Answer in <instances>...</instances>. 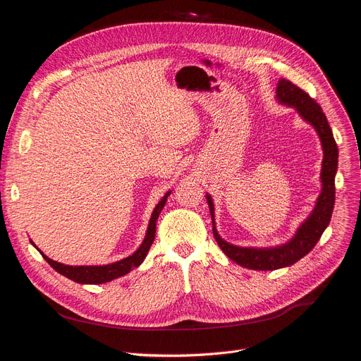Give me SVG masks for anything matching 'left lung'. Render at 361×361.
I'll return each mask as SVG.
<instances>
[{
    "label": "left lung",
    "instance_id": "left-lung-1",
    "mask_svg": "<svg viewBox=\"0 0 361 361\" xmlns=\"http://www.w3.org/2000/svg\"><path fill=\"white\" fill-rule=\"evenodd\" d=\"M277 99L283 104L293 106L298 109L300 116L313 125L317 135L321 138L324 148L322 161V192L317 198L314 209L310 217L299 227L294 238L277 247L269 249H255V247H239L223 240L216 230L214 223V204L209 195H207V202L209 207L211 220H213V235L226 255L236 264L257 269V271H274L279 268L290 267L302 259L305 255L314 247L317 240L321 239L322 233L328 227L332 216L335 202V173L338 167V147L332 135V130L328 123L322 108L312 99L305 90L295 86L288 80H280L277 86Z\"/></svg>",
    "mask_w": 361,
    "mask_h": 361
}]
</instances>
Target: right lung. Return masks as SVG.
I'll list each match as a JSON object with an SVG mask.
<instances>
[{"mask_svg":"<svg viewBox=\"0 0 361 361\" xmlns=\"http://www.w3.org/2000/svg\"><path fill=\"white\" fill-rule=\"evenodd\" d=\"M169 194H171V192H167L160 200L157 207L154 208L152 219H150V223H148L145 238H144L141 246L133 253L131 257L125 258L122 261H118V262H114V264H109V265H103V267H73V265H66V264H59L56 261H52L47 255H44V253H42L39 249L37 250L42 253V257L45 258V261L55 271H58L61 275H63V277H67V279H70L75 283H80V284H103V283L112 281L118 277H122V275L128 274L131 269L140 267V264L144 261L145 255L148 253V249H150V246L153 245L154 238H156V221L159 219L160 211L163 209V207L167 201ZM32 245L35 246L33 242H32Z\"/></svg>","mask_w":361,"mask_h":361,"instance_id":"obj_1","label":"right lung"}]
</instances>
